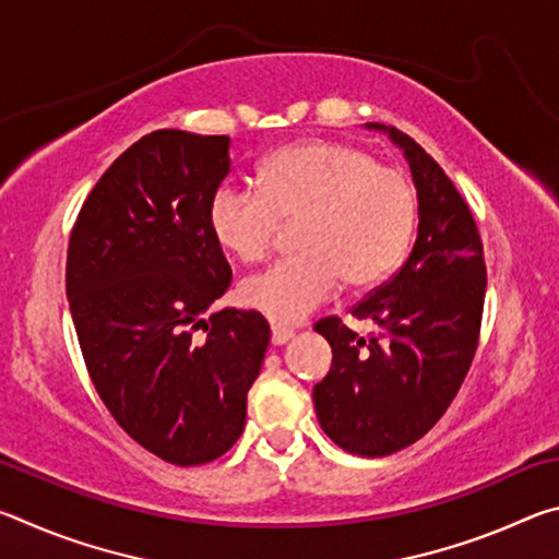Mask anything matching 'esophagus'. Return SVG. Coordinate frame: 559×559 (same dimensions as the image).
<instances>
[{"instance_id":"1","label":"esophagus","mask_w":559,"mask_h":559,"mask_svg":"<svg viewBox=\"0 0 559 559\" xmlns=\"http://www.w3.org/2000/svg\"><path fill=\"white\" fill-rule=\"evenodd\" d=\"M290 337H293V330L281 328V325H273L271 328V343L273 345H286Z\"/></svg>"}]
</instances>
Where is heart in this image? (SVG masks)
Wrapping results in <instances>:
<instances>
[{
  "mask_svg": "<svg viewBox=\"0 0 559 559\" xmlns=\"http://www.w3.org/2000/svg\"><path fill=\"white\" fill-rule=\"evenodd\" d=\"M261 192L222 187L210 206L214 239L241 263H259L283 224H298V257L241 283L239 300L278 325H296L337 293L367 290L400 266L416 219L402 169L347 143L306 140L273 153Z\"/></svg>",
  "mask_w": 559,
  "mask_h": 559,
  "instance_id": "obj_1",
  "label": "heart"
}]
</instances>
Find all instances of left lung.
<instances>
[{
  "label": "left lung",
  "instance_id": "1",
  "mask_svg": "<svg viewBox=\"0 0 559 559\" xmlns=\"http://www.w3.org/2000/svg\"><path fill=\"white\" fill-rule=\"evenodd\" d=\"M384 130L412 167L416 243L390 281L353 306L377 333L357 335L337 316L316 323L333 347V367L313 386L318 421L340 449L367 459L406 449L449 409L478 349L486 300L484 241L466 200L416 140Z\"/></svg>",
  "mask_w": 559,
  "mask_h": 559
}]
</instances>
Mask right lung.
Returning a JSON list of instances; mask_svg holds the SVG:
<instances>
[{
  "instance_id": "right-lung-1",
  "label": "right lung",
  "mask_w": 559,
  "mask_h": 559,
  "mask_svg": "<svg viewBox=\"0 0 559 559\" xmlns=\"http://www.w3.org/2000/svg\"><path fill=\"white\" fill-rule=\"evenodd\" d=\"M229 143L187 130L140 138L91 189L69 239L66 296L91 382L120 429L175 466L234 447L271 343L257 310L204 318L231 286L210 226Z\"/></svg>"
}]
</instances>
